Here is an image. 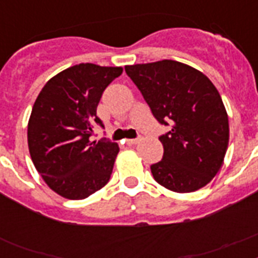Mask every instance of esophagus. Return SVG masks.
I'll return each instance as SVG.
<instances>
[{"instance_id": "34e87169", "label": "esophagus", "mask_w": 258, "mask_h": 258, "mask_svg": "<svg viewBox=\"0 0 258 258\" xmlns=\"http://www.w3.org/2000/svg\"><path fill=\"white\" fill-rule=\"evenodd\" d=\"M139 142H141V139H139V138H138V139H125V143H127L128 146L137 145V143H139Z\"/></svg>"}]
</instances>
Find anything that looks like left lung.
<instances>
[{
  "label": "left lung",
  "mask_w": 258,
  "mask_h": 258,
  "mask_svg": "<svg viewBox=\"0 0 258 258\" xmlns=\"http://www.w3.org/2000/svg\"><path fill=\"white\" fill-rule=\"evenodd\" d=\"M151 112L170 131L159 137L163 158L154 179L175 192L204 187L220 171L229 145V119L220 93L196 68L174 60L125 66Z\"/></svg>",
  "instance_id": "1"
}]
</instances>
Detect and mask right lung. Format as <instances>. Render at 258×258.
<instances>
[{
	"label": "right lung",
	"instance_id": "1",
	"mask_svg": "<svg viewBox=\"0 0 258 258\" xmlns=\"http://www.w3.org/2000/svg\"><path fill=\"white\" fill-rule=\"evenodd\" d=\"M121 67L91 62L67 68L48 80L34 101L28 123L30 158L42 179L58 196L84 200L111 178L117 143L92 141L101 127L96 108Z\"/></svg>",
	"mask_w": 258,
	"mask_h": 258
}]
</instances>
